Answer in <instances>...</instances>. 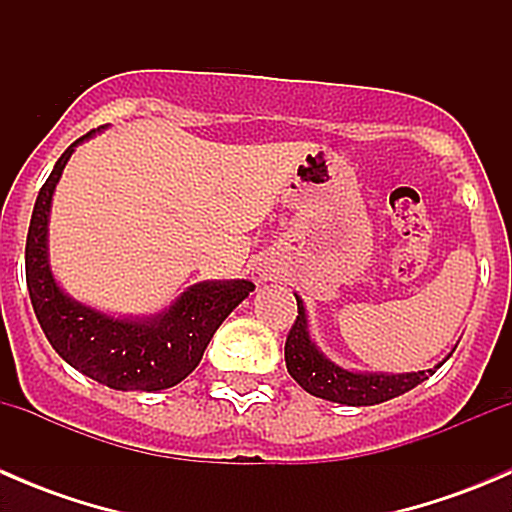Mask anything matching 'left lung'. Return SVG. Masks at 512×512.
<instances>
[{
	"instance_id": "8db88e82",
	"label": "left lung",
	"mask_w": 512,
	"mask_h": 512,
	"mask_svg": "<svg viewBox=\"0 0 512 512\" xmlns=\"http://www.w3.org/2000/svg\"><path fill=\"white\" fill-rule=\"evenodd\" d=\"M446 359L438 366L446 364ZM285 361L289 376L307 394L347 406H374L381 404V401L396 399V396L406 394L421 381H426L428 376L436 374L438 369V366H433V369L411 371V374H356V371L342 369V366H337L319 352L312 339H309L307 314H304V304L299 297L297 319H294L285 342Z\"/></svg>"
}]
</instances>
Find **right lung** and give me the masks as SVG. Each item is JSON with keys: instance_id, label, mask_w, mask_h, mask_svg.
I'll return each instance as SVG.
<instances>
[{"instance_id": "1", "label": "right lung", "mask_w": 512, "mask_h": 512, "mask_svg": "<svg viewBox=\"0 0 512 512\" xmlns=\"http://www.w3.org/2000/svg\"><path fill=\"white\" fill-rule=\"evenodd\" d=\"M91 136L94 131L61 153L36 195L24 252L34 314L56 354L98 384L118 391L170 389L200 364L213 334L255 285L247 280L200 282L151 319L106 317L64 294L46 252L51 195L74 148Z\"/></svg>"}]
</instances>
